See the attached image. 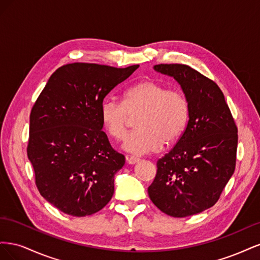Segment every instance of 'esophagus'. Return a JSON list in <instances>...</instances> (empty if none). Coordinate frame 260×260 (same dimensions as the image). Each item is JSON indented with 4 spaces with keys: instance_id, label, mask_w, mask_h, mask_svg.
<instances>
[{
    "instance_id": "1",
    "label": "esophagus",
    "mask_w": 260,
    "mask_h": 260,
    "mask_svg": "<svg viewBox=\"0 0 260 260\" xmlns=\"http://www.w3.org/2000/svg\"><path fill=\"white\" fill-rule=\"evenodd\" d=\"M125 160H127L128 164L133 165V164L139 162L140 158H139V157H136V156H125Z\"/></svg>"
}]
</instances>
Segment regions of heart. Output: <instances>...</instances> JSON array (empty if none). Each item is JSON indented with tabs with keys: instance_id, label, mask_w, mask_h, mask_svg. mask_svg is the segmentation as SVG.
I'll return each instance as SVG.
<instances>
[{
	"instance_id": "obj_1",
	"label": "heart",
	"mask_w": 260,
	"mask_h": 260,
	"mask_svg": "<svg viewBox=\"0 0 260 260\" xmlns=\"http://www.w3.org/2000/svg\"><path fill=\"white\" fill-rule=\"evenodd\" d=\"M100 116L107 135L117 141L127 135L131 118L138 117L137 130L124 140L123 148L141 155L177 142L186 128L190 102L181 89L146 79L129 86L121 103L105 99Z\"/></svg>"
}]
</instances>
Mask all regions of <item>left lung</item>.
<instances>
[{"label": "left lung", "mask_w": 260, "mask_h": 260, "mask_svg": "<svg viewBox=\"0 0 260 260\" xmlns=\"http://www.w3.org/2000/svg\"><path fill=\"white\" fill-rule=\"evenodd\" d=\"M154 69L180 83L190 102V117L174 148L157 160L148 196L168 216L200 214L215 205L233 175L238 127L222 91L209 78L182 64Z\"/></svg>", "instance_id": "1"}]
</instances>
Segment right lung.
<instances>
[{
    "mask_svg": "<svg viewBox=\"0 0 260 260\" xmlns=\"http://www.w3.org/2000/svg\"><path fill=\"white\" fill-rule=\"evenodd\" d=\"M139 65L116 68L90 62L59 67L30 113L28 158L43 198L64 214L84 217L104 208L124 156L102 131L101 105Z\"/></svg>",
    "mask_w": 260,
    "mask_h": 260,
    "instance_id": "add662e5",
    "label": "right lung"
}]
</instances>
